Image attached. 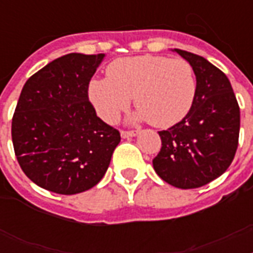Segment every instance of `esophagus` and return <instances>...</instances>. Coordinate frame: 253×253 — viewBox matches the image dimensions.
Returning a JSON list of instances; mask_svg holds the SVG:
<instances>
[{"instance_id": "34e87169", "label": "esophagus", "mask_w": 253, "mask_h": 253, "mask_svg": "<svg viewBox=\"0 0 253 253\" xmlns=\"http://www.w3.org/2000/svg\"><path fill=\"white\" fill-rule=\"evenodd\" d=\"M138 135V131H121V136L123 139L132 138V136H136Z\"/></svg>"}]
</instances>
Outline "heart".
Returning <instances> with one entry per match:
<instances>
[{
    "instance_id": "1",
    "label": "heart",
    "mask_w": 253,
    "mask_h": 253,
    "mask_svg": "<svg viewBox=\"0 0 253 253\" xmlns=\"http://www.w3.org/2000/svg\"><path fill=\"white\" fill-rule=\"evenodd\" d=\"M107 79H93L87 97L95 113L114 123L130 106L139 111L136 121L147 119L155 127H170L189 114L197 94L194 69L186 60L166 56L122 57L106 69Z\"/></svg>"
}]
</instances>
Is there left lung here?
Returning <instances> with one entry per match:
<instances>
[{"label":"left lung","instance_id":"1","mask_svg":"<svg viewBox=\"0 0 253 253\" xmlns=\"http://www.w3.org/2000/svg\"><path fill=\"white\" fill-rule=\"evenodd\" d=\"M192 65L197 94L189 114L159 131L162 150L152 160L155 172L172 186L194 189L222 176L234 160L240 110L230 80L205 57L174 48Z\"/></svg>","mask_w":253,"mask_h":253}]
</instances>
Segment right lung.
<instances>
[{
    "instance_id": "right-lung-1",
    "label": "right lung",
    "mask_w": 253,
    "mask_h": 253,
    "mask_svg": "<svg viewBox=\"0 0 253 253\" xmlns=\"http://www.w3.org/2000/svg\"><path fill=\"white\" fill-rule=\"evenodd\" d=\"M103 59L105 53H68L23 85L11 122L14 152L26 176L45 190L71 196L93 188L121 142L87 98Z\"/></svg>"
}]
</instances>
